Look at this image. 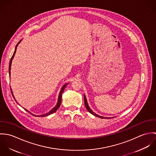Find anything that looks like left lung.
Listing matches in <instances>:
<instances>
[{
  "label": "left lung",
  "mask_w": 156,
  "mask_h": 156,
  "mask_svg": "<svg viewBox=\"0 0 156 156\" xmlns=\"http://www.w3.org/2000/svg\"><path fill=\"white\" fill-rule=\"evenodd\" d=\"M84 102H85V107H86L87 111L89 112V113H90L91 114H92L93 115H94V116H97V117L100 118H107V119L111 118H109V117H104V116H100V115H98L95 113L94 112L92 111L90 109V108H89L88 103V101H87V98H86L85 94H84Z\"/></svg>",
  "instance_id": "left-lung-1"
}]
</instances>
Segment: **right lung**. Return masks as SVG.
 Masks as SVG:
<instances>
[{"instance_id":"obj_1","label":"right lung","mask_w":156,"mask_h":156,"mask_svg":"<svg viewBox=\"0 0 156 156\" xmlns=\"http://www.w3.org/2000/svg\"><path fill=\"white\" fill-rule=\"evenodd\" d=\"M22 41V40L17 43V44L16 45V48H15V51H14V54H13V55H12V56L11 57V60H10V62H9V77H10V75H11V64H12V59H13V58H14V55H15V53H16V50H17V46H18V45L20 43V42ZM68 83H67L66 84H65L63 87H62V88H61V91H60V92H59V97H58V102H57V104H56V105L55 106V107H54L51 111L50 112H48V113H45V114H43V115H34V114H33V113H32L31 112H30L29 111H27V109H25V110L27 112H29V113H30L32 115H34V116H38V117H44V116H48V115H51V114H52V113H55V112L57 110H58V109L59 108V106H60V105H61V101H62V93H63V92H64V89L66 88V87H67V85H68ZM11 93H12V96H13V97H14V98L15 99V100H16V101L18 103V102L16 101V98H15V97H14V95H13V94H12V89H11Z\"/></svg>"}]
</instances>
